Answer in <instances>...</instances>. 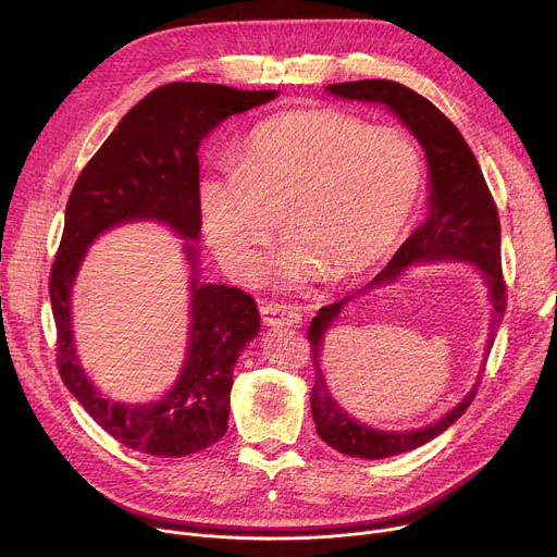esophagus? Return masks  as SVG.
Masks as SVG:
<instances>
[{"label":"esophagus","mask_w":557,"mask_h":557,"mask_svg":"<svg viewBox=\"0 0 557 557\" xmlns=\"http://www.w3.org/2000/svg\"><path fill=\"white\" fill-rule=\"evenodd\" d=\"M262 322L267 326H293L299 324L301 315L297 309L286 307V305H277V301H269V305H262Z\"/></svg>","instance_id":"1"}]
</instances>
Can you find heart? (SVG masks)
Segmentation results:
<instances>
[{"instance_id": "heart-1", "label": "heart", "mask_w": 557, "mask_h": 557, "mask_svg": "<svg viewBox=\"0 0 557 557\" xmlns=\"http://www.w3.org/2000/svg\"><path fill=\"white\" fill-rule=\"evenodd\" d=\"M424 182V153L409 131L339 109H301L264 120L237 162L201 175L199 209L220 260L242 277L282 215L288 239L275 271L299 286L384 262L409 231Z\"/></svg>"}]
</instances>
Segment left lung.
<instances>
[{"label": "left lung", "mask_w": 557, "mask_h": 557, "mask_svg": "<svg viewBox=\"0 0 557 557\" xmlns=\"http://www.w3.org/2000/svg\"><path fill=\"white\" fill-rule=\"evenodd\" d=\"M326 90L335 97L352 99V102L384 104L418 137L429 162V218L397 248L393 260L364 288L342 297L335 305L322 307L309 326L311 360L315 367L311 413L318 435L329 446L337 448L344 455H350V458L382 460L431 442L433 437L444 433L455 420L462 418L478 393L482 377H478L467 397L440 422L416 431H377L352 420L333 399L320 369L324 333L339 318L348 301L358 299L371 288L395 282L411 264L440 260L469 262L482 273L484 284L488 286V299L493 305L491 331L486 339L488 358L495 333L502 324L504 311H507V284H504L499 262V218L473 150L465 141L462 133L455 128V124L440 109H435L426 97L391 79L329 84Z\"/></svg>", "instance_id": "left-lung-1"}]
</instances>
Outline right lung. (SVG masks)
<instances>
[{"label": "right lung", "mask_w": 557, "mask_h": 557, "mask_svg": "<svg viewBox=\"0 0 557 557\" xmlns=\"http://www.w3.org/2000/svg\"><path fill=\"white\" fill-rule=\"evenodd\" d=\"M275 97L277 90L164 84L122 117L71 190L48 282L58 326V369L84 411L128 448L158 458H182L226 433L233 367L260 331V311L242 288L197 280L193 246L201 228L197 148L226 117ZM139 219L162 221L187 239L185 249L194 269L189 346L178 382L160 403L117 405L99 394L78 367L70 293L87 246L104 230Z\"/></svg>", "instance_id": "obj_1"}]
</instances>
